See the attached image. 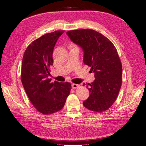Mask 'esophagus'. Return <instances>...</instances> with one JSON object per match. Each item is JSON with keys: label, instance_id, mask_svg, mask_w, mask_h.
I'll return each instance as SVG.
<instances>
[{"label": "esophagus", "instance_id": "34e87169", "mask_svg": "<svg viewBox=\"0 0 146 146\" xmlns=\"http://www.w3.org/2000/svg\"><path fill=\"white\" fill-rule=\"evenodd\" d=\"M78 87H79V85H77V84H75V83L72 84V88L73 89H76V88H77Z\"/></svg>", "mask_w": 146, "mask_h": 146}]
</instances>
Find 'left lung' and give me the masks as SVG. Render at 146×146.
I'll use <instances>...</instances> for the list:
<instances>
[{"label":"left lung","instance_id":"left-lung-1","mask_svg":"<svg viewBox=\"0 0 146 146\" xmlns=\"http://www.w3.org/2000/svg\"><path fill=\"white\" fill-rule=\"evenodd\" d=\"M66 34L82 48L83 63L94 73V81L88 83L90 96L83 102L84 107L94 112L106 111L115 102L122 85V67L116 47L93 30H70Z\"/></svg>","mask_w":146,"mask_h":146}]
</instances>
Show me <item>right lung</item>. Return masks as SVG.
<instances>
[{
  "label": "right lung",
  "instance_id": "right-lung-1",
  "mask_svg": "<svg viewBox=\"0 0 146 146\" xmlns=\"http://www.w3.org/2000/svg\"><path fill=\"white\" fill-rule=\"evenodd\" d=\"M64 32L48 33L33 41L26 48L23 58L21 81L31 103L39 112L50 114L64 107L70 94L69 82H51L50 66L53 64V51L59 37Z\"/></svg>",
  "mask_w": 146,
  "mask_h": 146
}]
</instances>
